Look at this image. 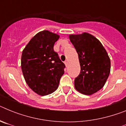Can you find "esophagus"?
<instances>
[{"mask_svg":"<svg viewBox=\"0 0 126 126\" xmlns=\"http://www.w3.org/2000/svg\"><path fill=\"white\" fill-rule=\"evenodd\" d=\"M64 64H65V66L67 67V65H68V62H67V61H65V62H64Z\"/></svg>","mask_w":126,"mask_h":126,"instance_id":"34e87169","label":"esophagus"}]
</instances>
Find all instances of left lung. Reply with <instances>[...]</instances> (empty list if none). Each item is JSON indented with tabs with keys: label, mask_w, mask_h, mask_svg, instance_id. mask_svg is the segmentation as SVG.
Listing matches in <instances>:
<instances>
[{
	"label": "left lung",
	"mask_w": 126,
	"mask_h": 126,
	"mask_svg": "<svg viewBox=\"0 0 126 126\" xmlns=\"http://www.w3.org/2000/svg\"><path fill=\"white\" fill-rule=\"evenodd\" d=\"M69 39L78 54L81 66L74 86L83 94L96 93L103 87L110 74V58L100 42L92 34H71Z\"/></svg>",
	"instance_id": "left-lung-1"
}]
</instances>
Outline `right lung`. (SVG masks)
<instances>
[{"label":"right lung","instance_id":"add662e5","mask_svg":"<svg viewBox=\"0 0 126 126\" xmlns=\"http://www.w3.org/2000/svg\"><path fill=\"white\" fill-rule=\"evenodd\" d=\"M59 38V35L47 30L40 32L32 38L22 53L24 79L29 87L40 95L55 92L64 73L65 64L53 50Z\"/></svg>","mask_w":126,"mask_h":126}]
</instances>
